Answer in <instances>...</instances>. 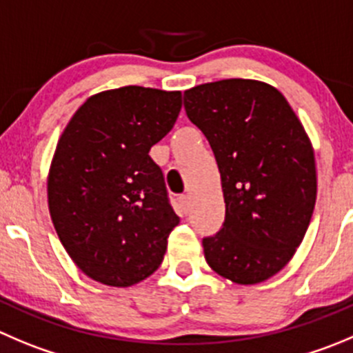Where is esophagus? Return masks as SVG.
Listing matches in <instances>:
<instances>
[{
    "instance_id": "obj_1",
    "label": "esophagus",
    "mask_w": 353,
    "mask_h": 353,
    "mask_svg": "<svg viewBox=\"0 0 353 353\" xmlns=\"http://www.w3.org/2000/svg\"><path fill=\"white\" fill-rule=\"evenodd\" d=\"M179 203H180V206H182L183 213H189V210H190V197L189 196H180L179 197Z\"/></svg>"
}]
</instances>
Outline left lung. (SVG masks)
I'll return each instance as SVG.
<instances>
[{"label":"left lung","mask_w":353,"mask_h":353,"mask_svg":"<svg viewBox=\"0 0 353 353\" xmlns=\"http://www.w3.org/2000/svg\"><path fill=\"white\" fill-rule=\"evenodd\" d=\"M183 107L213 149L225 199L223 227L203 241L204 258L232 283H263L290 263L314 213L310 139L286 97L256 79L194 86Z\"/></svg>","instance_id":"8db88e82"}]
</instances>
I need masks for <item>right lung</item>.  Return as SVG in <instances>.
Segmentation results:
<instances>
[{
	"instance_id": "obj_1",
	"label": "right lung",
	"mask_w": 353,
	"mask_h": 353,
	"mask_svg": "<svg viewBox=\"0 0 353 353\" xmlns=\"http://www.w3.org/2000/svg\"><path fill=\"white\" fill-rule=\"evenodd\" d=\"M180 109L182 92L123 86L88 97L63 128L46 180L48 210L90 279L128 288L159 268L180 218L149 150Z\"/></svg>"
}]
</instances>
